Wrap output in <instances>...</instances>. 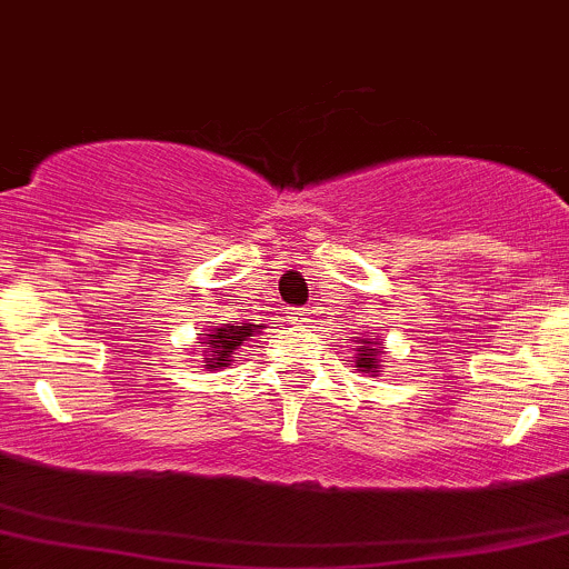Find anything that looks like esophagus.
I'll return each mask as SVG.
<instances>
[{
	"instance_id": "esophagus-1",
	"label": "esophagus",
	"mask_w": 569,
	"mask_h": 569,
	"mask_svg": "<svg viewBox=\"0 0 569 569\" xmlns=\"http://www.w3.org/2000/svg\"><path fill=\"white\" fill-rule=\"evenodd\" d=\"M289 321H291V325H305V321H310V310L308 308L289 310Z\"/></svg>"
}]
</instances>
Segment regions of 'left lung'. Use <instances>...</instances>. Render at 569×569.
Segmentation results:
<instances>
[{
  "label": "left lung",
  "instance_id": "8db88e82",
  "mask_svg": "<svg viewBox=\"0 0 569 569\" xmlns=\"http://www.w3.org/2000/svg\"><path fill=\"white\" fill-rule=\"evenodd\" d=\"M355 343H360V349H357V357H355V368L362 370V373H370V376H379V368H381V360L379 357L385 355V343H381V338H360L355 340Z\"/></svg>",
  "mask_w": 569,
  "mask_h": 569
}]
</instances>
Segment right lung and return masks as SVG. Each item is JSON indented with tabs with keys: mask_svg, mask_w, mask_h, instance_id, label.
Segmentation results:
<instances>
[{
	"mask_svg": "<svg viewBox=\"0 0 569 569\" xmlns=\"http://www.w3.org/2000/svg\"><path fill=\"white\" fill-rule=\"evenodd\" d=\"M259 330H264V325H223V327H212V330L204 332L201 343L207 346L201 351V360H204L207 370H220V368H229L231 357L244 340L256 338Z\"/></svg>",
	"mask_w": 569,
	"mask_h": 569,
	"instance_id": "right-lung-1",
	"label": "right lung"
}]
</instances>
